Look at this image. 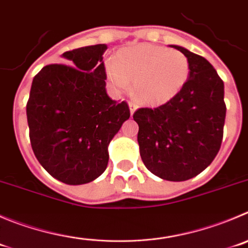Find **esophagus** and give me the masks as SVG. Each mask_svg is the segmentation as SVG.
Instances as JSON below:
<instances>
[{
	"label": "esophagus",
	"instance_id": "34e87169",
	"mask_svg": "<svg viewBox=\"0 0 248 248\" xmlns=\"http://www.w3.org/2000/svg\"><path fill=\"white\" fill-rule=\"evenodd\" d=\"M128 106H129V111H131V115L138 108V104L136 103V101H133V100L128 101Z\"/></svg>",
	"mask_w": 248,
	"mask_h": 248
}]
</instances>
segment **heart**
Wrapping results in <instances>:
<instances>
[{
	"instance_id": "1",
	"label": "heart",
	"mask_w": 248,
	"mask_h": 248,
	"mask_svg": "<svg viewBox=\"0 0 248 248\" xmlns=\"http://www.w3.org/2000/svg\"><path fill=\"white\" fill-rule=\"evenodd\" d=\"M106 73L116 89L126 90L135 83V94L149 105L168 103L186 85L191 66L179 50L153 44L122 48L116 60L106 63Z\"/></svg>"
}]
</instances>
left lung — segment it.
I'll return each mask as SVG.
<instances>
[{
    "mask_svg": "<svg viewBox=\"0 0 248 248\" xmlns=\"http://www.w3.org/2000/svg\"><path fill=\"white\" fill-rule=\"evenodd\" d=\"M191 73L175 98L133 113L145 168L168 181H186L212 164L220 149L225 124L224 82L204 59L177 45Z\"/></svg>",
    "mask_w": 248,
    "mask_h": 248,
    "instance_id": "8db88e82",
    "label": "left lung"
}]
</instances>
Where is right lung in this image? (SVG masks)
I'll return each instance as SVG.
<instances>
[{
  "label": "right lung",
  "instance_id": "1",
  "mask_svg": "<svg viewBox=\"0 0 248 248\" xmlns=\"http://www.w3.org/2000/svg\"><path fill=\"white\" fill-rule=\"evenodd\" d=\"M105 44L66 51V63L47 64L34 77L27 104L36 159L51 176L83 185L105 171L108 147L129 119L126 101L105 89Z\"/></svg>",
  "mask_w": 248,
  "mask_h": 248
}]
</instances>
